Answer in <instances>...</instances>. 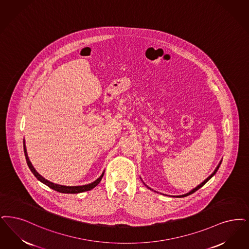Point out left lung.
Instances as JSON below:
<instances>
[{
	"label": "left lung",
	"mask_w": 249,
	"mask_h": 249,
	"mask_svg": "<svg viewBox=\"0 0 249 249\" xmlns=\"http://www.w3.org/2000/svg\"><path fill=\"white\" fill-rule=\"evenodd\" d=\"M220 164H221V162H219V165H218V167H217V168H216V169L214 170V172H213V173H212V174H211V175H210L209 177H208L207 179H205V180H204V181H203L202 183H200L198 186H196V188H194V189L192 190V191H190L189 193H187V194H185V195H181V196H177L176 197H184V196H189V195H192V194H194V193H195L196 191H197V190L200 189V188H201V187H202L203 185H205V183H207V181H209V179H211V178H212V177H213V176H214V175L216 174V172L218 171V169H219V166H220ZM174 197H175V196H174Z\"/></svg>",
	"instance_id": "8db88e82"
}]
</instances>
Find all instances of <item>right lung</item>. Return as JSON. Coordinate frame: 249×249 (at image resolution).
<instances>
[{"label": "right lung", "instance_id": "1", "mask_svg": "<svg viewBox=\"0 0 249 249\" xmlns=\"http://www.w3.org/2000/svg\"><path fill=\"white\" fill-rule=\"evenodd\" d=\"M24 153H25V157H26V160H27V164L29 166L31 172L34 174V176L39 179L40 181H41L42 183H44L45 185L49 186L52 189L54 190V191H57L59 193H63V194H78V193H82V192H86V191H89V190L93 189L103 178L104 176V173H102V175L100 176L98 179L96 180H94L93 182H90L89 184H85V185H81V186H65V185H60V184H56V183H53L48 179H44L41 175H40L36 169H34V167L32 166L31 162L30 161V159L28 157V153H27V149H26V145H25V141H24Z\"/></svg>", "mask_w": 249, "mask_h": 249}]
</instances>
